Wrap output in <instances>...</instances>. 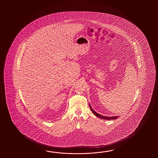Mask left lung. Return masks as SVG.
<instances>
[{"instance_id":"8db88e82","label":"left lung","mask_w":158,"mask_h":158,"mask_svg":"<svg viewBox=\"0 0 158 158\" xmlns=\"http://www.w3.org/2000/svg\"><path fill=\"white\" fill-rule=\"evenodd\" d=\"M90 106V105H89ZM90 108L91 110L92 111V112L96 116H97L98 118H100L102 119H104V120H113V119H116L118 118V116H112V117H107V116H102L100 114H98L95 111L93 110V109L91 108V106H90Z\"/></svg>"}]
</instances>
